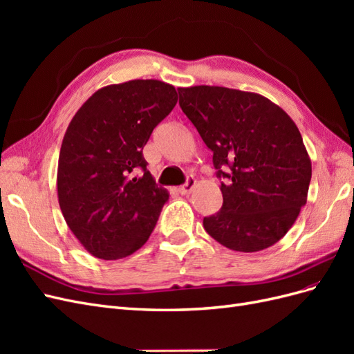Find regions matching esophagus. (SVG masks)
I'll list each match as a JSON object with an SVG mask.
<instances>
[{
    "label": "esophagus",
    "mask_w": 354,
    "mask_h": 354,
    "mask_svg": "<svg viewBox=\"0 0 354 354\" xmlns=\"http://www.w3.org/2000/svg\"><path fill=\"white\" fill-rule=\"evenodd\" d=\"M196 186V180L194 177H189L186 183L183 186L178 187V194L181 195H189L192 190H194V187Z\"/></svg>",
    "instance_id": "esophagus-1"
}]
</instances>
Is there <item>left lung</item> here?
I'll use <instances>...</instances> for the list:
<instances>
[{"instance_id":"8db88e82","label":"left lung","mask_w":354,"mask_h":354,"mask_svg":"<svg viewBox=\"0 0 354 354\" xmlns=\"http://www.w3.org/2000/svg\"><path fill=\"white\" fill-rule=\"evenodd\" d=\"M180 108L212 151L223 207L203 218L211 238L257 252L281 241L306 205L312 160L295 122L261 94L180 87Z\"/></svg>"}]
</instances>
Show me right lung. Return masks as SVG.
I'll return each mask as SVG.
<instances>
[{
    "instance_id": "1",
    "label": "right lung",
    "mask_w": 354,
    "mask_h": 354,
    "mask_svg": "<svg viewBox=\"0 0 354 354\" xmlns=\"http://www.w3.org/2000/svg\"><path fill=\"white\" fill-rule=\"evenodd\" d=\"M176 103L171 84L133 80L95 91L69 122L59 155V205L75 238L97 259H124L151 236L169 194L147 171L143 147Z\"/></svg>"
}]
</instances>
